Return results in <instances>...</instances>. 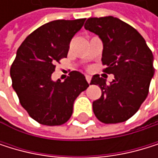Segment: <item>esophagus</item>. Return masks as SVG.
<instances>
[{
    "mask_svg": "<svg viewBox=\"0 0 158 158\" xmlns=\"http://www.w3.org/2000/svg\"><path fill=\"white\" fill-rule=\"evenodd\" d=\"M85 78H86L87 82H88V83H90V81H91V76H89V75H85Z\"/></svg>",
    "mask_w": 158,
    "mask_h": 158,
    "instance_id": "1",
    "label": "esophagus"
}]
</instances>
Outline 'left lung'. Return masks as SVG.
<instances>
[{
    "label": "left lung",
    "mask_w": 158,
    "mask_h": 158,
    "mask_svg": "<svg viewBox=\"0 0 158 158\" xmlns=\"http://www.w3.org/2000/svg\"><path fill=\"white\" fill-rule=\"evenodd\" d=\"M84 28L102 40L103 72L114 76L110 84L99 75L92 77L90 84L101 89V97L93 102L95 116L105 124L128 120L148 96L155 74L153 53L143 37L118 18H89Z\"/></svg>",
    "instance_id": "obj_1"
}]
</instances>
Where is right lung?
<instances>
[{
  "label": "right lung",
  "mask_w": 158,
  "mask_h": 158,
  "mask_svg": "<svg viewBox=\"0 0 158 158\" xmlns=\"http://www.w3.org/2000/svg\"><path fill=\"white\" fill-rule=\"evenodd\" d=\"M84 22L77 19L47 23L28 35L17 51L10 68L12 87L29 116L42 125L67 122L75 99L89 86L77 71H72L64 81L51 78L56 62L67 57L70 41Z\"/></svg>",
  "instance_id": "add662e5"
}]
</instances>
